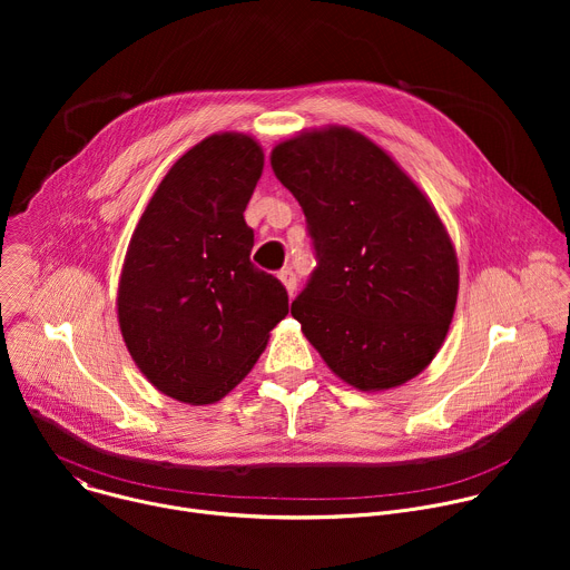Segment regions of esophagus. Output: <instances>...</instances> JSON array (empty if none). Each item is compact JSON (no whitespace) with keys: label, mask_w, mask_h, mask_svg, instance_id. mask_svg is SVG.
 Listing matches in <instances>:
<instances>
[{"label":"esophagus","mask_w":570,"mask_h":570,"mask_svg":"<svg viewBox=\"0 0 570 570\" xmlns=\"http://www.w3.org/2000/svg\"><path fill=\"white\" fill-rule=\"evenodd\" d=\"M279 282L284 284V288H286L288 295L293 297V293H295V288H297V277H295V273H293L291 268L279 271Z\"/></svg>","instance_id":"esophagus-1"}]
</instances>
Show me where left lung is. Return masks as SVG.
<instances>
[{"instance_id":"obj_1","label":"left lung","mask_w":570,"mask_h":570,"mask_svg":"<svg viewBox=\"0 0 570 570\" xmlns=\"http://www.w3.org/2000/svg\"><path fill=\"white\" fill-rule=\"evenodd\" d=\"M299 203L317 266L291 304L330 370L363 392L403 385L440 352L460 268L433 203L370 137L327 126L271 153Z\"/></svg>"}]
</instances>
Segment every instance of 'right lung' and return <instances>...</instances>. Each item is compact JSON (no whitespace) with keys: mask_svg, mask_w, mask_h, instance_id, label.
I'll return each mask as SVG.
<instances>
[{"mask_svg":"<svg viewBox=\"0 0 570 570\" xmlns=\"http://www.w3.org/2000/svg\"><path fill=\"white\" fill-rule=\"evenodd\" d=\"M262 171L255 137H205L161 178L128 243L119 330L139 372L176 401L223 399L288 313L282 282L250 262L243 212Z\"/></svg>","mask_w":570,"mask_h":570,"instance_id":"add662e5","label":"right lung"}]
</instances>
